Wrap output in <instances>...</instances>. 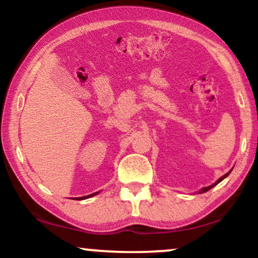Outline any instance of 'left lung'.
Wrapping results in <instances>:
<instances>
[{
	"instance_id": "1",
	"label": "left lung",
	"mask_w": 258,
	"mask_h": 258,
	"mask_svg": "<svg viewBox=\"0 0 258 258\" xmlns=\"http://www.w3.org/2000/svg\"><path fill=\"white\" fill-rule=\"evenodd\" d=\"M230 172H231V170H230V171H229V172H227V174H225L224 176H222V177H221L220 179H218V181H217V182H215L213 185H210V186H207V188H203L202 190H201V191H200V192H206V191H208V190H210L211 188H213V186H215V185H216V184H218V183H220L221 181H223V179H224L225 177H227V176H228L229 174H230Z\"/></svg>"
}]
</instances>
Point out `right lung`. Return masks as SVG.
Segmentation results:
<instances>
[{"label": "right lung", "mask_w": 258, "mask_h": 258, "mask_svg": "<svg viewBox=\"0 0 258 258\" xmlns=\"http://www.w3.org/2000/svg\"><path fill=\"white\" fill-rule=\"evenodd\" d=\"M96 194H98V192H94V194H91V195L83 196V197H76V200H77V201H81V200H86V199H89V197H91V196H95V195H96Z\"/></svg>", "instance_id": "add662e5"}]
</instances>
